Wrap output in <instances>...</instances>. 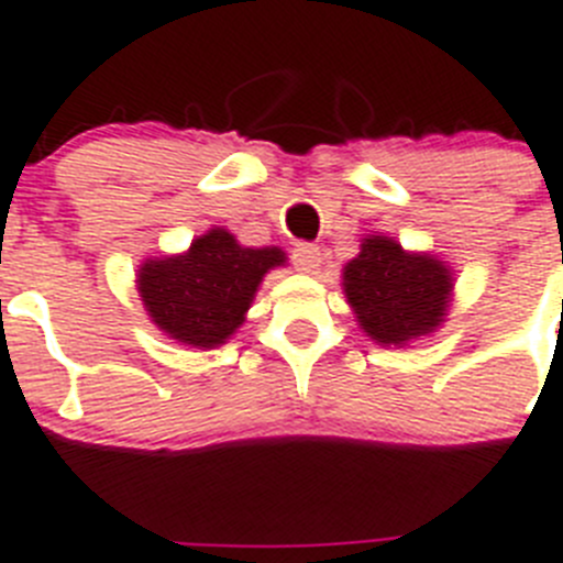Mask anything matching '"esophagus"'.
<instances>
[{
    "label": "esophagus",
    "instance_id": "esophagus-1",
    "mask_svg": "<svg viewBox=\"0 0 563 563\" xmlns=\"http://www.w3.org/2000/svg\"><path fill=\"white\" fill-rule=\"evenodd\" d=\"M291 263H295L297 272L314 274L320 266V249L311 243H300L295 252H291Z\"/></svg>",
    "mask_w": 563,
    "mask_h": 563
}]
</instances>
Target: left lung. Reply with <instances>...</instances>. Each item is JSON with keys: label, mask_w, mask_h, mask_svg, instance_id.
<instances>
[{"label": "left lung", "mask_w": 563, "mask_h": 563, "mask_svg": "<svg viewBox=\"0 0 563 563\" xmlns=\"http://www.w3.org/2000/svg\"><path fill=\"white\" fill-rule=\"evenodd\" d=\"M452 272L432 254L406 252L384 234L363 238L343 268V291L361 329L375 343L406 346L432 334L446 318Z\"/></svg>", "instance_id": "8db88e82"}]
</instances>
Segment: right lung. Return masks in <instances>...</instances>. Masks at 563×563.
<instances>
[{
  "label": "right lung",
  "instance_id": "obj_1",
  "mask_svg": "<svg viewBox=\"0 0 563 563\" xmlns=\"http://www.w3.org/2000/svg\"><path fill=\"white\" fill-rule=\"evenodd\" d=\"M283 263L277 245L249 249L225 229H211L188 252L145 260L136 289L159 332L186 346L214 349L243 325L263 277Z\"/></svg>",
  "mask_w": 563,
  "mask_h": 563
}]
</instances>
